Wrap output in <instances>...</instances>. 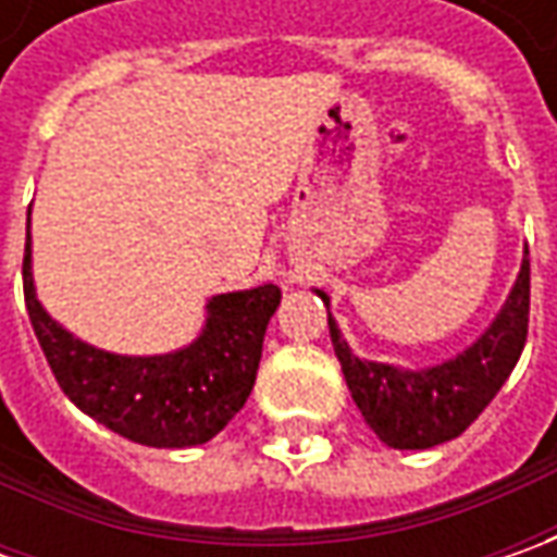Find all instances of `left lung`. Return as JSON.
I'll use <instances>...</instances> for the list:
<instances>
[{
    "instance_id": "obj_1",
    "label": "left lung",
    "mask_w": 557,
    "mask_h": 557,
    "mask_svg": "<svg viewBox=\"0 0 557 557\" xmlns=\"http://www.w3.org/2000/svg\"><path fill=\"white\" fill-rule=\"evenodd\" d=\"M325 307L329 294L315 290ZM530 322V257H524L518 282L493 325L456 359L406 372L384 362H369L350 354L347 341L329 312L334 354L344 369L362 418L377 437L394 449H431L459 437L499 394L505 377L518 366Z\"/></svg>"
}]
</instances>
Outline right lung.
Segmentation results:
<instances>
[{"instance_id":"obj_1","label":"right lung","mask_w":557,"mask_h":557,"mask_svg":"<svg viewBox=\"0 0 557 557\" xmlns=\"http://www.w3.org/2000/svg\"><path fill=\"white\" fill-rule=\"evenodd\" d=\"M24 300L54 381L76 409L141 446L185 449L216 437L247 403L282 290L260 285L213 297L198 341L176 354H104L64 332L36 300L27 232Z\"/></svg>"}]
</instances>
